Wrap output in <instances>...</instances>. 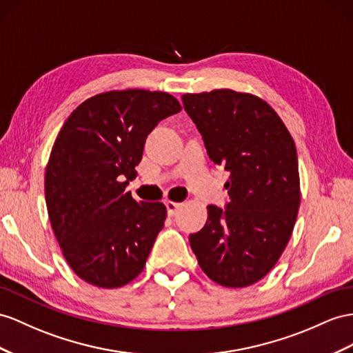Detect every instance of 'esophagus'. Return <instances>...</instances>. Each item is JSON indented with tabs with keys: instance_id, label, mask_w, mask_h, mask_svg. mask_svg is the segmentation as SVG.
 Segmentation results:
<instances>
[{
	"instance_id": "obj_1",
	"label": "esophagus",
	"mask_w": 353,
	"mask_h": 353,
	"mask_svg": "<svg viewBox=\"0 0 353 353\" xmlns=\"http://www.w3.org/2000/svg\"><path fill=\"white\" fill-rule=\"evenodd\" d=\"M165 207H167V213L168 216H174L177 213V210L182 207L180 203H173V201H165Z\"/></svg>"
}]
</instances>
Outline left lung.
<instances>
[{
	"label": "left lung",
	"instance_id": "1",
	"mask_svg": "<svg viewBox=\"0 0 353 353\" xmlns=\"http://www.w3.org/2000/svg\"><path fill=\"white\" fill-rule=\"evenodd\" d=\"M209 158L231 174L230 201L209 205L189 243L213 282L243 288L274 267L300 207L295 143L277 113L250 94L218 89L182 97Z\"/></svg>",
	"mask_w": 353,
	"mask_h": 353
}]
</instances>
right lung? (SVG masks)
Returning a JSON list of instances; mask_svg holds the SVG:
<instances>
[{
    "instance_id": "obj_1",
    "label": "right lung",
    "mask_w": 353,
    "mask_h": 353,
    "mask_svg": "<svg viewBox=\"0 0 353 353\" xmlns=\"http://www.w3.org/2000/svg\"><path fill=\"white\" fill-rule=\"evenodd\" d=\"M180 110L167 92L112 90L86 99L61 128L44 191L62 254L85 282L119 288L146 265L167 209L137 203L125 188L150 131Z\"/></svg>"
}]
</instances>
